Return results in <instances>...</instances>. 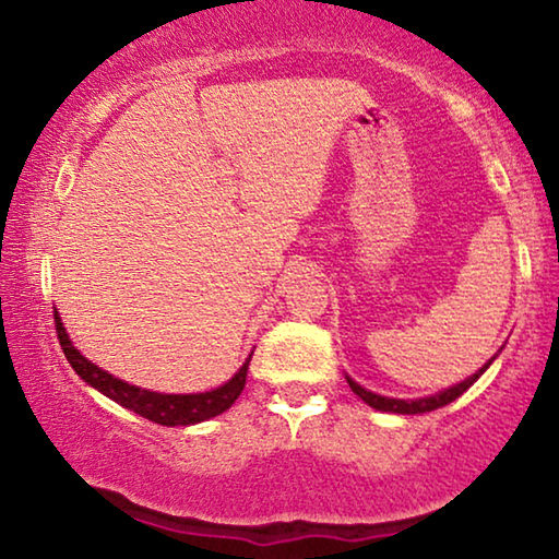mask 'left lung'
I'll return each instance as SVG.
<instances>
[{"mask_svg":"<svg viewBox=\"0 0 559 559\" xmlns=\"http://www.w3.org/2000/svg\"><path fill=\"white\" fill-rule=\"evenodd\" d=\"M493 358H491V361H493ZM491 361H488L484 369H478L476 373H473V377L461 381V384H455V386H450V389H442V392L432 394V396H423V400H392V396H381V394L369 392V389H364L361 384H356V381L350 379V377H346V381H348L350 392H354L356 396H361V400L369 404V407H373V409L392 412V415H423V412L440 409V407H445V404L455 402L457 396L465 392V389L473 386V381H478V377L488 369V366H491Z\"/></svg>","mask_w":559,"mask_h":559,"instance_id":"1","label":"left lung"}]
</instances>
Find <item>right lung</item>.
Segmentation results:
<instances>
[{
	"instance_id": "add662e5",
	"label": "right lung",
	"mask_w": 559,
	"mask_h": 559,
	"mask_svg": "<svg viewBox=\"0 0 559 559\" xmlns=\"http://www.w3.org/2000/svg\"><path fill=\"white\" fill-rule=\"evenodd\" d=\"M56 331H58V341L60 348L68 358V364L73 366V371L86 381L88 386H94L102 392L104 396H109L121 407L136 412V415L150 419V423L165 425V427H175V425H195L203 423V419H211L226 412L231 404L239 400V394L243 392V384H247V371H249V361L251 354L239 371L234 373L226 384H221L211 392H201V394H159V392H150V389H140L129 381H121L117 377H111L109 371L98 369L96 364H91L86 356H81V350L73 346L71 338H68L63 323H60V316L56 312Z\"/></svg>"
}]
</instances>
